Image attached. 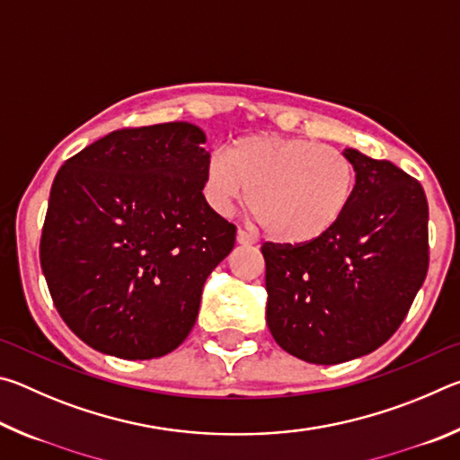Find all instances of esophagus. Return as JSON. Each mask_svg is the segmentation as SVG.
<instances>
[{
    "mask_svg": "<svg viewBox=\"0 0 460 460\" xmlns=\"http://www.w3.org/2000/svg\"><path fill=\"white\" fill-rule=\"evenodd\" d=\"M237 243H241V245H253L255 239H253L252 235H249L247 231L239 229V231H237Z\"/></svg>",
    "mask_w": 460,
    "mask_h": 460,
    "instance_id": "esophagus-1",
    "label": "esophagus"
}]
</instances>
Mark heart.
I'll return each mask as SVG.
<instances>
[{"instance_id": "obj_1", "label": "heart", "mask_w": 460, "mask_h": 460, "mask_svg": "<svg viewBox=\"0 0 460 460\" xmlns=\"http://www.w3.org/2000/svg\"><path fill=\"white\" fill-rule=\"evenodd\" d=\"M355 166L331 146L258 134L237 139L205 166V192L219 211L247 199L271 237L306 243L324 235L351 205Z\"/></svg>"}]
</instances>
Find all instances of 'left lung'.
<instances>
[{
  "label": "left lung",
  "mask_w": 460,
  "mask_h": 460,
  "mask_svg": "<svg viewBox=\"0 0 460 460\" xmlns=\"http://www.w3.org/2000/svg\"><path fill=\"white\" fill-rule=\"evenodd\" d=\"M351 205L306 243H263L266 321L279 347L302 361L334 365L392 337L428 271L422 184L392 162L347 147Z\"/></svg>",
  "instance_id": "obj_1"
}]
</instances>
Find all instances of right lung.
I'll list each match as a JSON object with an SVG mask.
<instances>
[{"label": "right lung", "mask_w": 460, "mask_h": 460, "mask_svg": "<svg viewBox=\"0 0 460 460\" xmlns=\"http://www.w3.org/2000/svg\"><path fill=\"white\" fill-rule=\"evenodd\" d=\"M205 131L126 128L68 158L50 189L40 266L62 321L89 347L154 359L197 323L235 225L205 200Z\"/></svg>", "instance_id": "1"}]
</instances>
